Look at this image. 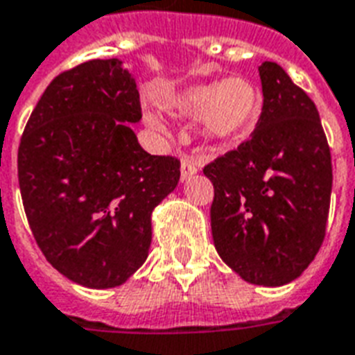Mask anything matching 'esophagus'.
<instances>
[{
	"mask_svg": "<svg viewBox=\"0 0 355 355\" xmlns=\"http://www.w3.org/2000/svg\"><path fill=\"white\" fill-rule=\"evenodd\" d=\"M197 171H199V164L191 156H184L180 159V177H182V180H186L191 175H196Z\"/></svg>",
	"mask_w": 355,
	"mask_h": 355,
	"instance_id": "34e87169",
	"label": "esophagus"
}]
</instances>
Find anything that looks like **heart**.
<instances>
[{
  "mask_svg": "<svg viewBox=\"0 0 355 355\" xmlns=\"http://www.w3.org/2000/svg\"><path fill=\"white\" fill-rule=\"evenodd\" d=\"M167 107L178 117L201 119L202 132L223 145H234L255 132L264 112V94L259 83L245 76L223 81L191 85L167 100ZM148 126L164 132L166 124L148 112Z\"/></svg>",
  "mask_w": 355,
  "mask_h": 355,
  "instance_id": "1",
  "label": "heart"
}]
</instances>
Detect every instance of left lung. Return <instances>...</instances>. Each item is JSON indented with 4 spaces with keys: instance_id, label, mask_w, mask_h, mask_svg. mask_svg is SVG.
<instances>
[{
    "instance_id": "1",
    "label": "left lung",
    "mask_w": 355,
    "mask_h": 355,
    "mask_svg": "<svg viewBox=\"0 0 355 355\" xmlns=\"http://www.w3.org/2000/svg\"><path fill=\"white\" fill-rule=\"evenodd\" d=\"M264 112L250 139L205 166L214 245L253 285L302 275L326 236L331 153L315 102L277 63L259 67Z\"/></svg>"
}]
</instances>
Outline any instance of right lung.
Here are the masks:
<instances>
[{"mask_svg": "<svg viewBox=\"0 0 355 355\" xmlns=\"http://www.w3.org/2000/svg\"><path fill=\"white\" fill-rule=\"evenodd\" d=\"M134 78L117 59L55 76L18 147L21 202L58 272L89 288L123 285L148 255L150 214L177 188L180 159L145 153Z\"/></svg>", "mask_w": 355, "mask_h": 355, "instance_id": "right-lung-1", "label": "right lung"}]
</instances>
